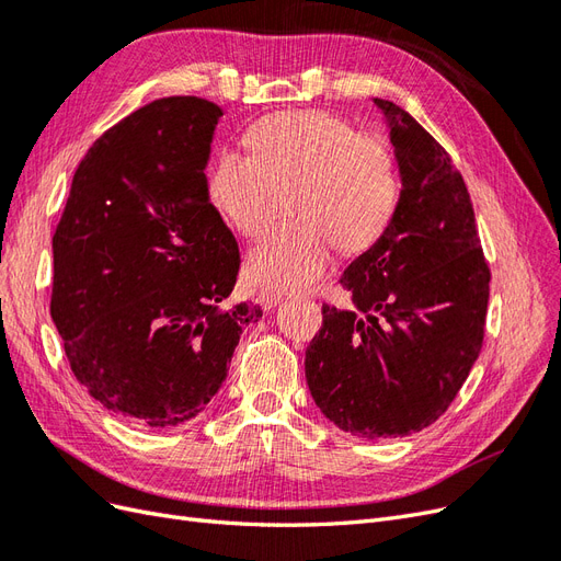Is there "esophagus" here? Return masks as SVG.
<instances>
[{"instance_id":"esophagus-1","label":"esophagus","mask_w":561,"mask_h":561,"mask_svg":"<svg viewBox=\"0 0 561 561\" xmlns=\"http://www.w3.org/2000/svg\"><path fill=\"white\" fill-rule=\"evenodd\" d=\"M283 304V297L280 295H274V293H262L260 295V307L264 311H274L276 307H280Z\"/></svg>"}]
</instances>
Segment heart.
Returning a JSON list of instances; mask_svg holds the SVG:
<instances>
[{
  "label": "heart",
  "instance_id": "heart-1",
  "mask_svg": "<svg viewBox=\"0 0 561 561\" xmlns=\"http://www.w3.org/2000/svg\"><path fill=\"white\" fill-rule=\"evenodd\" d=\"M250 154L225 149L208 190L236 231L260 239L285 208L293 217L248 257V276L268 290L299 293L325 274L334 245L375 243L400 198V168L386 135L355 133L322 110L271 114L248 133Z\"/></svg>",
  "mask_w": 561,
  "mask_h": 561
}]
</instances>
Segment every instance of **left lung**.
Here are the masks:
<instances>
[{
	"mask_svg": "<svg viewBox=\"0 0 561 561\" xmlns=\"http://www.w3.org/2000/svg\"><path fill=\"white\" fill-rule=\"evenodd\" d=\"M400 168L388 227L342 276L353 309L322 304L307 383L334 426L402 437L447 412L482 348L489 266L468 186L414 116L375 98Z\"/></svg>",
	"mask_w": 561,
	"mask_h": 561,
	"instance_id": "left-lung-1",
	"label": "left lung"
}]
</instances>
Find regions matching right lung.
<instances>
[{"label":"right lung","mask_w":561,"mask_h":561,"mask_svg":"<svg viewBox=\"0 0 561 561\" xmlns=\"http://www.w3.org/2000/svg\"><path fill=\"white\" fill-rule=\"evenodd\" d=\"M215 103L161 98L81 159L54 236L50 318L77 381L140 426L194 419L222 386L250 301L227 307L241 254L210 203Z\"/></svg>","instance_id":"right-lung-1"}]
</instances>
